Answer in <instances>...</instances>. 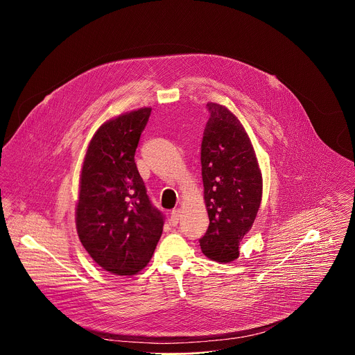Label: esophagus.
I'll list each match as a JSON object with an SVG mask.
<instances>
[{"mask_svg":"<svg viewBox=\"0 0 355 355\" xmlns=\"http://www.w3.org/2000/svg\"><path fill=\"white\" fill-rule=\"evenodd\" d=\"M180 216H182V210L178 207V209H173L171 211V225H178L179 220H180Z\"/></svg>","mask_w":355,"mask_h":355,"instance_id":"34e87169","label":"esophagus"}]
</instances>
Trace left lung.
Returning a JSON list of instances; mask_svg holds the SVG:
<instances>
[{
	"mask_svg": "<svg viewBox=\"0 0 355 355\" xmlns=\"http://www.w3.org/2000/svg\"><path fill=\"white\" fill-rule=\"evenodd\" d=\"M201 164L209 228L200 239L202 253L216 262L239 257L262 198V175L252 141L239 119L224 105L207 102Z\"/></svg>",
	"mask_w": 355,
	"mask_h": 355,
	"instance_id": "obj_1",
	"label": "left lung"
}]
</instances>
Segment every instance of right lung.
Instances as JSON below:
<instances>
[{"instance_id": "obj_1", "label": "right lung", "mask_w": 355, "mask_h": 355, "mask_svg": "<svg viewBox=\"0 0 355 355\" xmlns=\"http://www.w3.org/2000/svg\"><path fill=\"white\" fill-rule=\"evenodd\" d=\"M152 107L105 121L82 164L76 231L90 257L106 272L132 276L150 261L164 216L153 206L134 155Z\"/></svg>"}]
</instances>
